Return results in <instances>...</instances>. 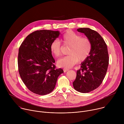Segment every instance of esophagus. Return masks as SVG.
Segmentation results:
<instances>
[{
	"mask_svg": "<svg viewBox=\"0 0 124 124\" xmlns=\"http://www.w3.org/2000/svg\"><path fill=\"white\" fill-rule=\"evenodd\" d=\"M63 70H64V72H66L67 71H68V70H69V69H65V68H64V69H63Z\"/></svg>",
	"mask_w": 124,
	"mask_h": 124,
	"instance_id": "esophagus-1",
	"label": "esophagus"
}]
</instances>
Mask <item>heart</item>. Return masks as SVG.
<instances>
[{"instance_id":"heart-1","label":"heart","mask_w":124,"mask_h":124,"mask_svg":"<svg viewBox=\"0 0 124 124\" xmlns=\"http://www.w3.org/2000/svg\"><path fill=\"white\" fill-rule=\"evenodd\" d=\"M61 41L65 46H68V55L63 57L57 61L59 67L69 69L73 67L78 61H85L90 54L92 42L87 37H82L81 35L71 30H68L62 36ZM62 46L59 40L55 39L50 45L52 54L56 57L61 54Z\"/></svg>"}]
</instances>
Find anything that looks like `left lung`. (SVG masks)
<instances>
[{
  "instance_id": "obj_1",
  "label": "left lung",
  "mask_w": 124,
  "mask_h": 124,
  "mask_svg": "<svg viewBox=\"0 0 124 124\" xmlns=\"http://www.w3.org/2000/svg\"><path fill=\"white\" fill-rule=\"evenodd\" d=\"M77 30L90 39L92 45L90 55L81 64L73 83L75 90L86 93L97 89L101 84L109 64L108 53L107 44L97 31L89 28H80Z\"/></svg>"
}]
</instances>
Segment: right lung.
<instances>
[{
  "mask_svg": "<svg viewBox=\"0 0 124 124\" xmlns=\"http://www.w3.org/2000/svg\"><path fill=\"white\" fill-rule=\"evenodd\" d=\"M58 31H35L26 37L20 46L18 69L20 77L32 92L45 95L54 89L63 69L56 68L50 49L51 43L59 36Z\"/></svg>",
  "mask_w": 124,
  "mask_h": 124,
  "instance_id": "1",
  "label": "right lung"
}]
</instances>
